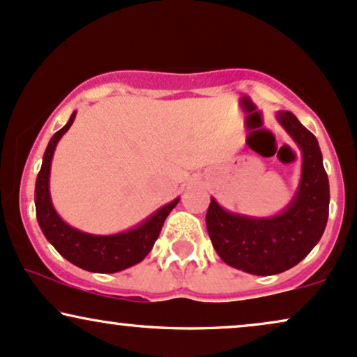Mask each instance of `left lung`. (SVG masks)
<instances>
[{
    "instance_id": "left-lung-1",
    "label": "left lung",
    "mask_w": 357,
    "mask_h": 357,
    "mask_svg": "<svg viewBox=\"0 0 357 357\" xmlns=\"http://www.w3.org/2000/svg\"><path fill=\"white\" fill-rule=\"evenodd\" d=\"M276 121L301 151L298 188L282 211L248 216L227 211L211 197L206 227L218 256L239 271L271 276L301 263L319 243L329 214V181L319 143L291 111H278Z\"/></svg>"
}]
</instances>
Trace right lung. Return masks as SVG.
<instances>
[{"label":"right lung","instance_id":"1","mask_svg":"<svg viewBox=\"0 0 357 357\" xmlns=\"http://www.w3.org/2000/svg\"><path fill=\"white\" fill-rule=\"evenodd\" d=\"M76 118V111H73L68 121L58 132H54L46 146L43 165L36 178L34 186V204H36V218L43 234L53 244L56 251L78 268L91 273H118L131 268L144 259L149 255L161 227L165 225L167 214L179 203V197L171 201L160 209H156L151 216L146 218L139 225L131 229L121 231L116 234H91L76 229L56 213L50 192V174L51 160L56 146L64 132L71 128Z\"/></svg>","mask_w":357,"mask_h":357}]
</instances>
